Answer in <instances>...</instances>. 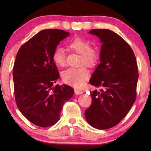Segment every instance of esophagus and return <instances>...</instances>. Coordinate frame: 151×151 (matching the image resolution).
I'll use <instances>...</instances> for the list:
<instances>
[{"instance_id": "34e87169", "label": "esophagus", "mask_w": 151, "mask_h": 151, "mask_svg": "<svg viewBox=\"0 0 151 151\" xmlns=\"http://www.w3.org/2000/svg\"><path fill=\"white\" fill-rule=\"evenodd\" d=\"M74 91H75V93L76 95H80V94L83 93V91L81 90H79V89H75L74 90Z\"/></svg>"}]
</instances>
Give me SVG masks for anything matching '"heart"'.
<instances>
[{
    "label": "heart",
    "instance_id": "obj_1",
    "mask_svg": "<svg viewBox=\"0 0 151 151\" xmlns=\"http://www.w3.org/2000/svg\"><path fill=\"white\" fill-rule=\"evenodd\" d=\"M71 50L80 53V65H86L89 67H94L98 63L100 53L95 47H90L89 43L84 39L77 37L73 38L67 45ZM52 59L57 66L60 67L66 65L65 49L58 47L55 49L52 54ZM90 76L89 71L82 66L79 68H70L62 73V78L66 84L74 87H81Z\"/></svg>",
    "mask_w": 151,
    "mask_h": 151
}]
</instances>
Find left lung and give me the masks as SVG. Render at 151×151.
<instances>
[{
    "mask_svg": "<svg viewBox=\"0 0 151 151\" xmlns=\"http://www.w3.org/2000/svg\"><path fill=\"white\" fill-rule=\"evenodd\" d=\"M88 33L98 36L102 43L100 63L89 80L102 89L91 91V104L84 115L91 127L108 129L117 125L135 102L139 77L137 62L131 47L116 33L106 29Z\"/></svg>",
    "mask_w": 151,
    "mask_h": 151,
    "instance_id": "left-lung-1",
    "label": "left lung"
}]
</instances>
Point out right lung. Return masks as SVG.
I'll list each match as a JSON object with an SVG mask.
<instances>
[{
    "mask_svg": "<svg viewBox=\"0 0 151 151\" xmlns=\"http://www.w3.org/2000/svg\"><path fill=\"white\" fill-rule=\"evenodd\" d=\"M69 34L58 29L42 30L22 45L16 55L13 69L16 104L22 114L38 127L55 124L64 104L74 94L70 86H53L60 75L52 54Z\"/></svg>",
    "mask_w": 151,
    "mask_h": 151,
    "instance_id": "add662e5",
    "label": "right lung"
}]
</instances>
